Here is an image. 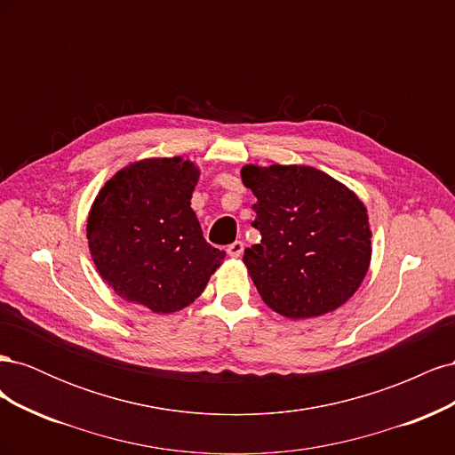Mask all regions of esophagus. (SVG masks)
Returning a JSON list of instances; mask_svg holds the SVG:
<instances>
[{
  "instance_id": "obj_1",
  "label": "esophagus",
  "mask_w": 455,
  "mask_h": 455,
  "mask_svg": "<svg viewBox=\"0 0 455 455\" xmlns=\"http://www.w3.org/2000/svg\"><path fill=\"white\" fill-rule=\"evenodd\" d=\"M243 251H244V243L243 241H235V243H231L228 246V254L231 258H239L243 254Z\"/></svg>"
}]
</instances>
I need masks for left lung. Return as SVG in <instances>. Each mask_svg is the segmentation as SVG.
Segmentation results:
<instances>
[{
    "label": "left lung",
    "instance_id": "8db88e82",
    "mask_svg": "<svg viewBox=\"0 0 455 455\" xmlns=\"http://www.w3.org/2000/svg\"><path fill=\"white\" fill-rule=\"evenodd\" d=\"M256 196L252 226L261 241L243 261L261 299L288 319L338 309L370 267L366 206L349 188L306 164L241 169Z\"/></svg>",
    "mask_w": 455,
    "mask_h": 455
}]
</instances>
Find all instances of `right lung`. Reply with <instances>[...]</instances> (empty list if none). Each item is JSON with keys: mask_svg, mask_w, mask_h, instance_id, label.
Returning a JSON list of instances; mask_svg holds the SVG:
<instances>
[{"mask_svg": "<svg viewBox=\"0 0 455 455\" xmlns=\"http://www.w3.org/2000/svg\"><path fill=\"white\" fill-rule=\"evenodd\" d=\"M199 169L154 157L116 172L96 196L87 239L96 271L123 299L154 313L194 304L226 258L204 241L191 211Z\"/></svg>", "mask_w": 455, "mask_h": 455, "instance_id": "right-lung-1", "label": "right lung"}]
</instances>
